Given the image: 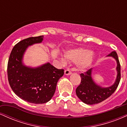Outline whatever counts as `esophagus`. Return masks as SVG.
<instances>
[{
	"instance_id": "1",
	"label": "esophagus",
	"mask_w": 127,
	"mask_h": 127,
	"mask_svg": "<svg viewBox=\"0 0 127 127\" xmlns=\"http://www.w3.org/2000/svg\"><path fill=\"white\" fill-rule=\"evenodd\" d=\"M64 74L65 75H70L72 74V72L69 69H66L64 71Z\"/></svg>"
}]
</instances>
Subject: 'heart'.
Instances as JSON below:
<instances>
[{
    "label": "heart",
    "mask_w": 127,
    "mask_h": 127,
    "mask_svg": "<svg viewBox=\"0 0 127 127\" xmlns=\"http://www.w3.org/2000/svg\"><path fill=\"white\" fill-rule=\"evenodd\" d=\"M64 57L67 60L75 63L79 69H85L91 64L95 55L88 49L79 48L67 51L64 53ZM61 60L63 63L65 62V59L63 57Z\"/></svg>",
    "instance_id": "1"
}]
</instances>
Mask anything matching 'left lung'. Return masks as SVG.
Listing matches in <instances>:
<instances>
[{
	"label": "left lung",
	"instance_id": "1",
	"mask_svg": "<svg viewBox=\"0 0 127 127\" xmlns=\"http://www.w3.org/2000/svg\"><path fill=\"white\" fill-rule=\"evenodd\" d=\"M107 57H112L117 63V77L113 85L103 88L95 84L92 78V69L90 68L84 73H81V82L76 89V94L81 101L87 104H94L104 101L113 94L118 86L121 79V65L116 51L112 52Z\"/></svg>",
	"mask_w": 127,
	"mask_h": 127
}]
</instances>
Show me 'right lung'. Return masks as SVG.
I'll return each instance as SVG.
<instances>
[{
	"instance_id": "add662e5",
	"label": "right lung",
	"mask_w": 127,
	"mask_h": 127,
	"mask_svg": "<svg viewBox=\"0 0 127 127\" xmlns=\"http://www.w3.org/2000/svg\"><path fill=\"white\" fill-rule=\"evenodd\" d=\"M43 36L23 39L11 52L8 63V78L12 91L23 100L34 104L49 101L54 94L64 70L58 69L49 63L36 68L26 66L23 57L27 47L43 40Z\"/></svg>"
}]
</instances>
